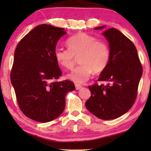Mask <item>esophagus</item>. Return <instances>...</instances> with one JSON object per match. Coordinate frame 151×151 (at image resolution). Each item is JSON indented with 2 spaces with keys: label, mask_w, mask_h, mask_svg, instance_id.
<instances>
[{
  "label": "esophagus",
  "mask_w": 151,
  "mask_h": 151,
  "mask_svg": "<svg viewBox=\"0 0 151 151\" xmlns=\"http://www.w3.org/2000/svg\"><path fill=\"white\" fill-rule=\"evenodd\" d=\"M75 87L76 90H78V89H80L81 88H82V86L78 85V84H75Z\"/></svg>",
  "instance_id": "esophagus-1"
}]
</instances>
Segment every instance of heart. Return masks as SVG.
Returning <instances> with one entry per match:
<instances>
[{"label":"heart","instance_id":"b5f03b06","mask_svg":"<svg viewBox=\"0 0 151 151\" xmlns=\"http://www.w3.org/2000/svg\"><path fill=\"white\" fill-rule=\"evenodd\" d=\"M66 45L68 49L56 48L55 58L62 67L72 69L78 57L81 65L67 76L75 83H85L93 71L95 73L103 72L109 65L110 49L108 44L93 35L78 32L67 40Z\"/></svg>","mask_w":151,"mask_h":151}]
</instances>
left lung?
<instances>
[{
    "label": "left lung",
    "mask_w": 151,
    "mask_h": 151,
    "mask_svg": "<svg viewBox=\"0 0 151 151\" xmlns=\"http://www.w3.org/2000/svg\"><path fill=\"white\" fill-rule=\"evenodd\" d=\"M104 26L94 28L102 29ZM103 35L109 41L110 60L100 74L98 81L88 86L91 96L85 106L89 112L103 120L118 118L126 113L136 101L142 66L137 48L131 40L119 30L109 29Z\"/></svg>",
    "instance_id": "left-lung-1"
}]
</instances>
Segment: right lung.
<instances>
[{
    "label": "right lung",
    "mask_w": 151,
    "mask_h": 151,
    "mask_svg": "<svg viewBox=\"0 0 151 151\" xmlns=\"http://www.w3.org/2000/svg\"><path fill=\"white\" fill-rule=\"evenodd\" d=\"M63 28L40 24L18 43L11 81L20 111L35 121L57 119L65 108V96L75 90L72 81L57 80L62 75L55 58L56 45L66 34Z\"/></svg>",
    "instance_id": "1"
}]
</instances>
